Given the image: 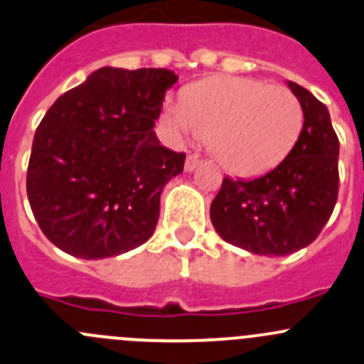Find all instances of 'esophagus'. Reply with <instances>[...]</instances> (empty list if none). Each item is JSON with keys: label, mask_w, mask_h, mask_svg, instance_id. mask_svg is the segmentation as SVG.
Returning <instances> with one entry per match:
<instances>
[{"label": "esophagus", "mask_w": 364, "mask_h": 364, "mask_svg": "<svg viewBox=\"0 0 364 364\" xmlns=\"http://www.w3.org/2000/svg\"><path fill=\"white\" fill-rule=\"evenodd\" d=\"M199 164H200V160H199V156H197V154H188V156H186V161H185V171L186 172L196 171L197 165H199Z\"/></svg>", "instance_id": "esophagus-1"}]
</instances>
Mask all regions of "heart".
Instances as JSON below:
<instances>
[{
  "mask_svg": "<svg viewBox=\"0 0 364 364\" xmlns=\"http://www.w3.org/2000/svg\"><path fill=\"white\" fill-rule=\"evenodd\" d=\"M164 121L174 136H204L218 164L236 176L276 168L297 144L302 108L287 88L247 77H211L168 103Z\"/></svg>",
  "mask_w": 364,
  "mask_h": 364,
  "instance_id": "heart-1",
  "label": "heart"
}]
</instances>
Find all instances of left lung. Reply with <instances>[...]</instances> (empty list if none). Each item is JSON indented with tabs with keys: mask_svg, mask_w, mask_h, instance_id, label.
Returning a JSON list of instances; mask_svg holds the SVG:
<instances>
[{
	"mask_svg": "<svg viewBox=\"0 0 364 364\" xmlns=\"http://www.w3.org/2000/svg\"><path fill=\"white\" fill-rule=\"evenodd\" d=\"M287 83L304 114L291 153L259 178H224L210 208L222 240L259 256H287L315 242L338 199L340 142L329 110L308 88Z\"/></svg>",
	"mask_w": 364,
	"mask_h": 364,
	"instance_id": "1",
	"label": "left lung"
}]
</instances>
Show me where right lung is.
I'll list each match as a JSON object with an SVG mask.
<instances>
[{
    "label": "right lung",
    "instance_id": "right-lung-1",
    "mask_svg": "<svg viewBox=\"0 0 364 364\" xmlns=\"http://www.w3.org/2000/svg\"><path fill=\"white\" fill-rule=\"evenodd\" d=\"M176 81L168 69L101 67L46 112L26 190L35 220L60 250L103 259L153 236L161 190L185 165V153L153 132Z\"/></svg>",
    "mask_w": 364,
    "mask_h": 364
}]
</instances>
